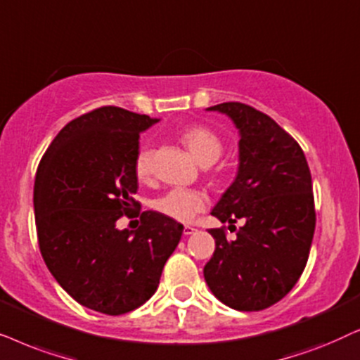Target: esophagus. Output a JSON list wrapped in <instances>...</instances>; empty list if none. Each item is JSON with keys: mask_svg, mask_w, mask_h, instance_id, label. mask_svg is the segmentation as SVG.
Here are the masks:
<instances>
[{"mask_svg": "<svg viewBox=\"0 0 360 360\" xmlns=\"http://www.w3.org/2000/svg\"><path fill=\"white\" fill-rule=\"evenodd\" d=\"M195 230H198V229L193 227V225H186V227H184V236H193Z\"/></svg>", "mask_w": 360, "mask_h": 360, "instance_id": "1", "label": "esophagus"}]
</instances>
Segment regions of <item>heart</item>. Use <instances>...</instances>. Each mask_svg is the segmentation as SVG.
<instances>
[{
  "label": "heart",
  "mask_w": 360,
  "mask_h": 360,
  "mask_svg": "<svg viewBox=\"0 0 360 360\" xmlns=\"http://www.w3.org/2000/svg\"><path fill=\"white\" fill-rule=\"evenodd\" d=\"M181 141L194 156V160L202 166L212 165L224 151V143L217 133H214L207 127H200V124L186 128L181 133ZM133 171H135L136 179L141 183H148L151 179L153 153L150 146H143L136 153ZM205 205H207V195L202 191L174 188L162 194L160 199H156L155 209L166 217L177 220V222H191L200 210L205 209Z\"/></svg>",
  "instance_id": "b5f03b06"
}]
</instances>
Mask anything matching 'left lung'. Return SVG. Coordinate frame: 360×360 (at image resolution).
I'll return each instance as SVG.
<instances>
[{
    "instance_id": "left-lung-1",
    "label": "left lung",
    "mask_w": 360,
    "mask_h": 360,
    "mask_svg": "<svg viewBox=\"0 0 360 360\" xmlns=\"http://www.w3.org/2000/svg\"><path fill=\"white\" fill-rule=\"evenodd\" d=\"M227 115L238 130V167L233 183L210 214L233 227L210 229L215 250L204 266L215 298L237 311L275 304L300 280L313 243L316 214L313 183L298 143L268 115L245 103L205 108Z\"/></svg>"
}]
</instances>
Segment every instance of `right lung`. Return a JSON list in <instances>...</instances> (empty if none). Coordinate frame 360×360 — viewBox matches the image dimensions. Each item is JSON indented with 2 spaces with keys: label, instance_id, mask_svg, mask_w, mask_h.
Instances as JSON below:
<instances>
[{
  "label": "right lung",
  "instance_id": "obj_1",
  "mask_svg": "<svg viewBox=\"0 0 360 360\" xmlns=\"http://www.w3.org/2000/svg\"><path fill=\"white\" fill-rule=\"evenodd\" d=\"M160 122L118 107L72 120L47 148L36 172L34 215L41 255L56 281L85 308L118 316L155 295L183 224L155 210L133 217V171L140 133Z\"/></svg>",
  "mask_w": 360,
  "mask_h": 360
}]
</instances>
